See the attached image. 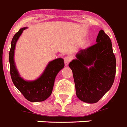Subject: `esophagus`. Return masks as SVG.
I'll return each mask as SVG.
<instances>
[{
    "mask_svg": "<svg viewBox=\"0 0 127 127\" xmlns=\"http://www.w3.org/2000/svg\"><path fill=\"white\" fill-rule=\"evenodd\" d=\"M71 60V58L70 56H66V57L64 58V62L65 66H67V65H68L69 63L70 62Z\"/></svg>",
    "mask_w": 127,
    "mask_h": 127,
    "instance_id": "1",
    "label": "esophagus"
}]
</instances>
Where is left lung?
Instances as JSON below:
<instances>
[{
  "instance_id": "1",
  "label": "left lung",
  "mask_w": 127,
  "mask_h": 127,
  "mask_svg": "<svg viewBox=\"0 0 127 127\" xmlns=\"http://www.w3.org/2000/svg\"><path fill=\"white\" fill-rule=\"evenodd\" d=\"M96 44L81 50L69 63L80 100L88 104L98 102L111 89L115 79L116 60L110 38L99 31Z\"/></svg>"
}]
</instances>
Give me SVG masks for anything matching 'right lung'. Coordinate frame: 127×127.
Returning a JSON list of instances; mask_svg holds the SVG:
<instances>
[{"label": "right lung", "instance_id": "add662e5", "mask_svg": "<svg viewBox=\"0 0 127 127\" xmlns=\"http://www.w3.org/2000/svg\"><path fill=\"white\" fill-rule=\"evenodd\" d=\"M27 28V27L21 28L15 34L11 42V48L9 52L11 78L14 85L27 100L32 102H42L51 95L56 77L60 71L64 67V60L62 58H57L50 62L42 75L33 81L23 79L16 68L14 53L16 42L23 31Z\"/></svg>", "mask_w": 127, "mask_h": 127}]
</instances>
